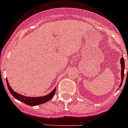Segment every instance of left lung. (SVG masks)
Returning <instances> with one entry per match:
<instances>
[{
  "label": "left lung",
  "mask_w": 128,
  "mask_h": 128,
  "mask_svg": "<svg viewBox=\"0 0 128 128\" xmlns=\"http://www.w3.org/2000/svg\"><path fill=\"white\" fill-rule=\"evenodd\" d=\"M120 62H121L120 63H121V80H122V81H121V84H120V87H121V85H122V80H123V78H124V59L123 57H122V58H121V60H120Z\"/></svg>",
  "instance_id": "8db88e82"
}]
</instances>
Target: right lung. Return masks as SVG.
<instances>
[{
    "label": "right lung",
    "mask_w": 128,
    "mask_h": 128,
    "mask_svg": "<svg viewBox=\"0 0 128 128\" xmlns=\"http://www.w3.org/2000/svg\"><path fill=\"white\" fill-rule=\"evenodd\" d=\"M7 84L10 94L13 95V96H14V98H15L16 100L24 103V104L30 106L38 105V104H44V103H46L47 102L50 101V100L53 97L54 95L56 89V88H55L51 93H50V94H48L46 96H40V97H30V96H24V95H20V94H18L16 92L14 91V90L11 88L10 85H9L8 81H7Z\"/></svg>",
    "instance_id": "right-lung-1"
}]
</instances>
